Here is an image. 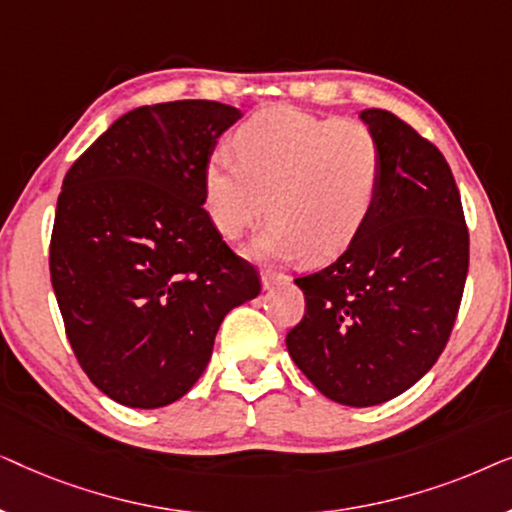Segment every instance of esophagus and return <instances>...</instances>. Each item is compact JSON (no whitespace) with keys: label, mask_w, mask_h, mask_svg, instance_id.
Wrapping results in <instances>:
<instances>
[{"label":"esophagus","mask_w":512,"mask_h":512,"mask_svg":"<svg viewBox=\"0 0 512 512\" xmlns=\"http://www.w3.org/2000/svg\"><path fill=\"white\" fill-rule=\"evenodd\" d=\"M261 282H263V289H265V291H272V289H279V286L289 284V277H286L284 272L265 270L263 275H261Z\"/></svg>","instance_id":"1"}]
</instances>
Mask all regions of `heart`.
<instances>
[{"instance_id": "b5f03b06", "label": "heart", "mask_w": 512, "mask_h": 512, "mask_svg": "<svg viewBox=\"0 0 512 512\" xmlns=\"http://www.w3.org/2000/svg\"><path fill=\"white\" fill-rule=\"evenodd\" d=\"M237 158L214 153L205 205L226 237H240L268 209L256 254L340 256L373 214L382 153L373 130L352 118H319L289 107L251 116L235 132Z\"/></svg>"}]
</instances>
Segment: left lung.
Returning a JSON list of instances; mask_svg holds the SVG:
<instances>
[{
    "label": "left lung",
    "instance_id": "1",
    "mask_svg": "<svg viewBox=\"0 0 512 512\" xmlns=\"http://www.w3.org/2000/svg\"><path fill=\"white\" fill-rule=\"evenodd\" d=\"M359 118L382 153L373 214L338 261L296 279L305 317L286 349L326 398L368 408L443 354L464 296L468 228L443 153L391 111Z\"/></svg>",
    "mask_w": 512,
    "mask_h": 512
}]
</instances>
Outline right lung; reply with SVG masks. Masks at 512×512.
I'll list each match as a JSON object with an SVG mask.
<instances>
[{
	"instance_id": "add662e5",
	"label": "right lung",
	"mask_w": 512,
	"mask_h": 512,
	"mask_svg": "<svg viewBox=\"0 0 512 512\" xmlns=\"http://www.w3.org/2000/svg\"><path fill=\"white\" fill-rule=\"evenodd\" d=\"M242 111L179 100L123 114L69 167L51 282L83 373L128 408L188 394L233 307L261 293L205 205V167Z\"/></svg>"
}]
</instances>
